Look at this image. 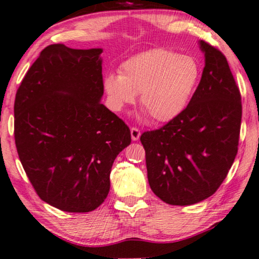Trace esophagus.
Wrapping results in <instances>:
<instances>
[{
    "label": "esophagus",
    "mask_w": 259,
    "mask_h": 259,
    "mask_svg": "<svg viewBox=\"0 0 259 259\" xmlns=\"http://www.w3.org/2000/svg\"><path fill=\"white\" fill-rule=\"evenodd\" d=\"M140 136H141L140 130L136 128V127H132V128H131V137H132L133 141H138L139 139H140Z\"/></svg>",
    "instance_id": "esophagus-1"
}]
</instances>
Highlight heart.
<instances>
[{
	"label": "heart",
	"mask_w": 259,
	"mask_h": 259,
	"mask_svg": "<svg viewBox=\"0 0 259 259\" xmlns=\"http://www.w3.org/2000/svg\"><path fill=\"white\" fill-rule=\"evenodd\" d=\"M200 76V65L192 56L154 49L122 63L119 74L105 78L104 89L113 110H121L139 93L144 117L169 122L188 106Z\"/></svg>",
	"instance_id": "obj_1"
}]
</instances>
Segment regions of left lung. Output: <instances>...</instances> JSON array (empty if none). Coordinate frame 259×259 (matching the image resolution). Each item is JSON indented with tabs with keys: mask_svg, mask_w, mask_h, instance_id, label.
<instances>
[{
	"mask_svg": "<svg viewBox=\"0 0 259 259\" xmlns=\"http://www.w3.org/2000/svg\"><path fill=\"white\" fill-rule=\"evenodd\" d=\"M204 67L196 91L178 118L145 132L148 183L173 205H192L216 192L237 154L241 93L227 58L198 40Z\"/></svg>",
	"mask_w": 259,
	"mask_h": 259,
	"instance_id": "obj_1",
	"label": "left lung"
}]
</instances>
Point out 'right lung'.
Segmentation results:
<instances>
[{
    "label": "right lung",
    "instance_id": "right-lung-1",
    "mask_svg": "<svg viewBox=\"0 0 259 259\" xmlns=\"http://www.w3.org/2000/svg\"><path fill=\"white\" fill-rule=\"evenodd\" d=\"M103 49L52 44L15 98V142L36 193L67 212L95 210L110 192L115 157L131 144L127 125L102 104Z\"/></svg>",
    "mask_w": 259,
    "mask_h": 259
}]
</instances>
